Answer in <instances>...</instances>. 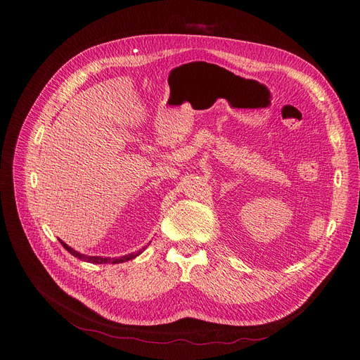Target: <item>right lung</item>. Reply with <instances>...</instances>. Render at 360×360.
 <instances>
[{
    "label": "right lung",
    "mask_w": 360,
    "mask_h": 360,
    "mask_svg": "<svg viewBox=\"0 0 360 360\" xmlns=\"http://www.w3.org/2000/svg\"><path fill=\"white\" fill-rule=\"evenodd\" d=\"M60 242H61V245L63 247L71 254V255H74L75 258H79V259H82V261H86V262H91V264H108V262H110V264H120V262H125V261H129V259H132V258H136V257H139L146 248H143V250H140V251H137V252H132V254H128V255H124V257H120V258H109V257H91V255H84V254H80V252H77L75 250H72L71 247H68V245L65 243V242H63L61 239H60Z\"/></svg>",
    "instance_id": "right-lung-1"
}]
</instances>
